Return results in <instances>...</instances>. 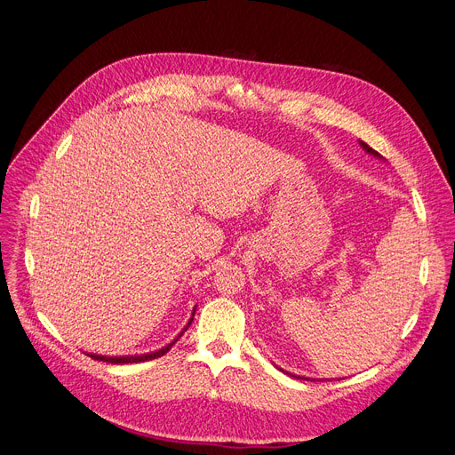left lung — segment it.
I'll list each match as a JSON object with an SVG mask.
<instances>
[{
	"mask_svg": "<svg viewBox=\"0 0 455 455\" xmlns=\"http://www.w3.org/2000/svg\"><path fill=\"white\" fill-rule=\"evenodd\" d=\"M360 145H362V147H363V148H365V150H367V152H369V154H372V156H379V157H380V154H379V152H377V150H372V148H371V147H369V145H367V143H363V141H360ZM298 379H299V377H298Z\"/></svg>",
	"mask_w": 455,
	"mask_h": 455,
	"instance_id": "8db88e82",
	"label": "left lung"
}]
</instances>
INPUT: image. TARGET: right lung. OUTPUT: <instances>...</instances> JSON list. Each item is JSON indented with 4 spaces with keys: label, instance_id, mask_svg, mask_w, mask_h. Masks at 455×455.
I'll use <instances>...</instances> for the list:
<instances>
[{
    "label": "right lung",
    "instance_id": "obj_1",
    "mask_svg": "<svg viewBox=\"0 0 455 455\" xmlns=\"http://www.w3.org/2000/svg\"><path fill=\"white\" fill-rule=\"evenodd\" d=\"M195 315V314H193ZM191 322H193V317H191ZM191 322L187 323V327L191 325ZM187 327L183 329V331H187ZM183 334V332H181ZM180 334V336H181ZM178 336V338H180ZM178 338L172 341V343H169L167 347H164V349H159V351H156V353H148V355H140V356H100V355H88V356H92L93 360H99V362H108V363H140V362H147V360H154V358H159V356H164L165 353H169L171 351V347L178 341Z\"/></svg>",
    "mask_w": 455,
    "mask_h": 455
}]
</instances>
